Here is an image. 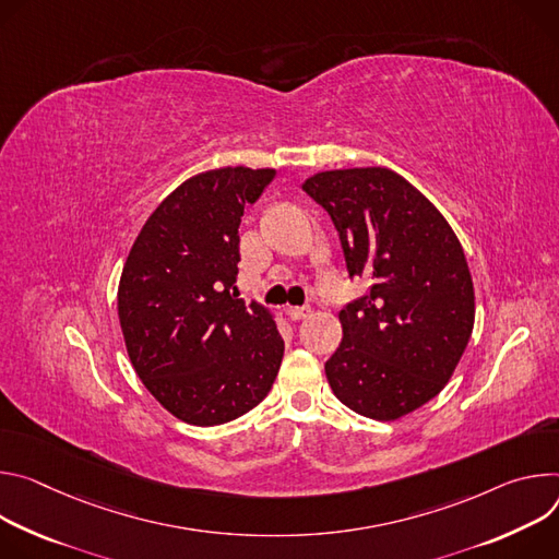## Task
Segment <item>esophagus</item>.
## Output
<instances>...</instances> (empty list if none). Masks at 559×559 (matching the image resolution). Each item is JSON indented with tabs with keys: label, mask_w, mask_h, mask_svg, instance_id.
Masks as SVG:
<instances>
[{
	"label": "esophagus",
	"mask_w": 559,
	"mask_h": 559,
	"mask_svg": "<svg viewBox=\"0 0 559 559\" xmlns=\"http://www.w3.org/2000/svg\"><path fill=\"white\" fill-rule=\"evenodd\" d=\"M308 316H311V308H308V306H293V308H288V318H290L293 322L306 320Z\"/></svg>",
	"instance_id": "1"
}]
</instances>
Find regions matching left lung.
I'll return each instance as SVG.
<instances>
[{
  "label": "left lung",
  "mask_w": 559,
  "mask_h": 559,
  "mask_svg": "<svg viewBox=\"0 0 559 559\" xmlns=\"http://www.w3.org/2000/svg\"><path fill=\"white\" fill-rule=\"evenodd\" d=\"M301 189L331 215L348 275L370 280L340 311L329 384L364 417L400 419L447 386L471 340L475 290L462 243L391 168L324 170Z\"/></svg>",
  "instance_id": "8db88e82"
}]
</instances>
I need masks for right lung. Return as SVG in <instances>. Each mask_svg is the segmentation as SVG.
<instances>
[{"label":"right lung","mask_w":559,"mask_h":559,"mask_svg":"<svg viewBox=\"0 0 559 559\" xmlns=\"http://www.w3.org/2000/svg\"><path fill=\"white\" fill-rule=\"evenodd\" d=\"M273 168L186 179L153 211L123 264L117 313L135 373L177 419L217 426L271 391L284 340L264 306L237 297L239 222Z\"/></svg>","instance_id":"add662e5"}]
</instances>
